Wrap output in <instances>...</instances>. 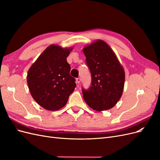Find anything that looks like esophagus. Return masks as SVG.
Instances as JSON below:
<instances>
[{
    "mask_svg": "<svg viewBox=\"0 0 160 160\" xmlns=\"http://www.w3.org/2000/svg\"><path fill=\"white\" fill-rule=\"evenodd\" d=\"M76 81H77V83H80V82H81V78H80V77H78V78H77L76 79Z\"/></svg>",
    "mask_w": 160,
    "mask_h": 160,
    "instance_id": "1",
    "label": "esophagus"
}]
</instances>
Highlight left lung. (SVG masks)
<instances>
[{
  "instance_id": "left-lung-1",
  "label": "left lung",
  "mask_w": 160,
  "mask_h": 160,
  "mask_svg": "<svg viewBox=\"0 0 160 160\" xmlns=\"http://www.w3.org/2000/svg\"><path fill=\"white\" fill-rule=\"evenodd\" d=\"M91 75L88 89H82L86 103L101 111L113 108L122 95L125 71L110 47L97 40L83 49Z\"/></svg>"
}]
</instances>
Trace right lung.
<instances>
[{
  "instance_id": "add662e5",
  "label": "right lung",
  "mask_w": 160,
  "mask_h": 160,
  "mask_svg": "<svg viewBox=\"0 0 160 160\" xmlns=\"http://www.w3.org/2000/svg\"><path fill=\"white\" fill-rule=\"evenodd\" d=\"M72 49L51 45L28 71L27 83L32 98L47 110L56 111L64 107L76 87L67 61Z\"/></svg>"
}]
</instances>
